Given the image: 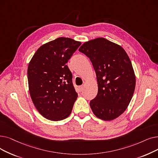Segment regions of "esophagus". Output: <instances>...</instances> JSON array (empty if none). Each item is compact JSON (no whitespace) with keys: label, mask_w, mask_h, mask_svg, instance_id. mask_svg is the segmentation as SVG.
Here are the masks:
<instances>
[{"label":"esophagus","mask_w":158,"mask_h":158,"mask_svg":"<svg viewBox=\"0 0 158 158\" xmlns=\"http://www.w3.org/2000/svg\"><path fill=\"white\" fill-rule=\"evenodd\" d=\"M79 90H80V92H83V90H84V86H83V85H82V86H79Z\"/></svg>","instance_id":"obj_1"}]
</instances>
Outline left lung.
Instances as JSON below:
<instances>
[{
    "mask_svg": "<svg viewBox=\"0 0 158 158\" xmlns=\"http://www.w3.org/2000/svg\"><path fill=\"white\" fill-rule=\"evenodd\" d=\"M79 51L90 59L97 76L98 92L90 102L94 114L105 121L119 117L128 106L135 86L127 53L121 46L105 38L86 42Z\"/></svg>",
    "mask_w": 158,
    "mask_h": 158,
    "instance_id": "obj_1",
    "label": "left lung"
}]
</instances>
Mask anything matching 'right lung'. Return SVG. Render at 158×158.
I'll return each instance as SVG.
<instances>
[{"mask_svg":"<svg viewBox=\"0 0 158 158\" xmlns=\"http://www.w3.org/2000/svg\"><path fill=\"white\" fill-rule=\"evenodd\" d=\"M81 43L59 37L41 46L28 68L29 91L34 105L45 118L66 119L77 98L66 63Z\"/></svg>","mask_w":158,"mask_h":158,"instance_id":"right-lung-1","label":"right lung"}]
</instances>
